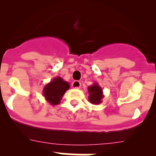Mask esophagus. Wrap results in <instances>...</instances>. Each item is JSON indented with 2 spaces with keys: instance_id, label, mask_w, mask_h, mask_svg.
<instances>
[{
  "instance_id": "34e87169",
  "label": "esophagus",
  "mask_w": 156,
  "mask_h": 156,
  "mask_svg": "<svg viewBox=\"0 0 156 156\" xmlns=\"http://www.w3.org/2000/svg\"><path fill=\"white\" fill-rule=\"evenodd\" d=\"M72 87L73 88H76V89H80L81 87V83L80 81L78 80H75L73 82V83H72Z\"/></svg>"
}]
</instances>
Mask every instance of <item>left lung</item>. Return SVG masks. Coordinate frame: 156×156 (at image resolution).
Instances as JSON below:
<instances>
[{
	"label": "left lung",
	"mask_w": 156,
	"mask_h": 156,
	"mask_svg": "<svg viewBox=\"0 0 156 156\" xmlns=\"http://www.w3.org/2000/svg\"><path fill=\"white\" fill-rule=\"evenodd\" d=\"M89 101L91 104H100L103 98L102 89L98 83H94L92 86L88 87Z\"/></svg>",
	"instance_id": "8db88e82"
}]
</instances>
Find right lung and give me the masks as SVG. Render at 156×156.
<instances>
[{"label": "right lung", "mask_w": 156, "mask_h": 156, "mask_svg": "<svg viewBox=\"0 0 156 156\" xmlns=\"http://www.w3.org/2000/svg\"><path fill=\"white\" fill-rule=\"evenodd\" d=\"M68 82L63 80L61 77H55L44 88V96L51 105L60 103L62 98L66 91L69 88Z\"/></svg>", "instance_id": "add662e5"}]
</instances>
